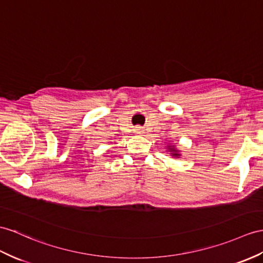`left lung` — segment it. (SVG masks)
Returning a JSON list of instances; mask_svg holds the SVG:
<instances>
[{
  "label": "left lung",
  "mask_w": 263,
  "mask_h": 263,
  "mask_svg": "<svg viewBox=\"0 0 263 263\" xmlns=\"http://www.w3.org/2000/svg\"><path fill=\"white\" fill-rule=\"evenodd\" d=\"M167 152H170L171 155L173 157H176V158H180L181 156V151H178L176 148V145H171V146H167Z\"/></svg>",
  "instance_id": "obj_1"
}]
</instances>
